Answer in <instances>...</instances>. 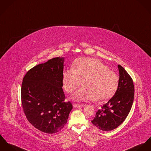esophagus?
Segmentation results:
<instances>
[{"label":"esophagus","instance_id":"obj_1","mask_svg":"<svg viewBox=\"0 0 151 151\" xmlns=\"http://www.w3.org/2000/svg\"><path fill=\"white\" fill-rule=\"evenodd\" d=\"M73 106L74 108H80V107H83V106H84V105L78 104H73Z\"/></svg>","mask_w":151,"mask_h":151}]
</instances>
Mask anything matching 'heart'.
<instances>
[{"mask_svg":"<svg viewBox=\"0 0 151 151\" xmlns=\"http://www.w3.org/2000/svg\"><path fill=\"white\" fill-rule=\"evenodd\" d=\"M82 81L83 87L76 91L72 99L77 101L101 102L114 95L119 84V76L99 60L81 58L75 60L73 68L64 71L63 87L70 93L81 84Z\"/></svg>","mask_w":151,"mask_h":151,"instance_id":"obj_1","label":"heart"}]
</instances>
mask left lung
Returning <instances> with one entry per match:
<instances>
[{
  "mask_svg": "<svg viewBox=\"0 0 151 151\" xmlns=\"http://www.w3.org/2000/svg\"><path fill=\"white\" fill-rule=\"evenodd\" d=\"M119 84L114 96L98 110L92 123L102 131H111L120 125L129 115L134 100L133 82L121 65H118Z\"/></svg>",
  "mask_w": 151,
  "mask_h": 151,
  "instance_id": "obj_1",
  "label": "left lung"
}]
</instances>
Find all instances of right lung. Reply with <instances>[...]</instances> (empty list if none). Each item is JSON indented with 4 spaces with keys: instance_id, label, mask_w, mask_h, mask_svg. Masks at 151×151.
Segmentation results:
<instances>
[{
    "instance_id": "obj_1",
    "label": "right lung",
    "mask_w": 151,
    "mask_h": 151,
    "mask_svg": "<svg viewBox=\"0 0 151 151\" xmlns=\"http://www.w3.org/2000/svg\"><path fill=\"white\" fill-rule=\"evenodd\" d=\"M64 57H56L27 72L21 86V101L28 120L39 130L57 133L67 123L72 109L62 87Z\"/></svg>"
}]
</instances>
